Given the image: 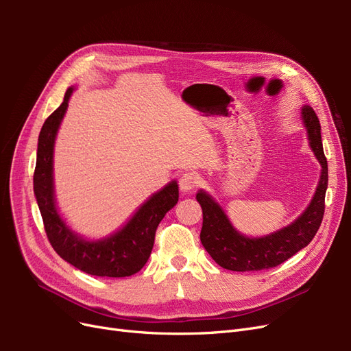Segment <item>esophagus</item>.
Returning <instances> with one entry per match:
<instances>
[{"mask_svg":"<svg viewBox=\"0 0 351 351\" xmlns=\"http://www.w3.org/2000/svg\"><path fill=\"white\" fill-rule=\"evenodd\" d=\"M200 176L195 171H187L184 174H182L178 180V186L182 189V192H190V190L196 189L200 184Z\"/></svg>","mask_w":351,"mask_h":351,"instance_id":"1","label":"esophagus"}]
</instances>
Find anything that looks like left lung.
Masks as SVG:
<instances>
[{"label": "left lung", "mask_w": 351, "mask_h": 351, "mask_svg": "<svg viewBox=\"0 0 351 351\" xmlns=\"http://www.w3.org/2000/svg\"><path fill=\"white\" fill-rule=\"evenodd\" d=\"M302 121L311 149L321 164V177L311 204L291 224L267 236H244L231 224L226 210L208 192L199 190L196 193V200L204 212L200 241L219 267L237 272L274 268L306 247L319 230L325 210L328 164L324 155L319 120L307 105L302 107Z\"/></svg>", "instance_id": "8db88e82"}]
</instances>
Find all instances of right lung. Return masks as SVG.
<instances>
[{
	"mask_svg": "<svg viewBox=\"0 0 351 351\" xmlns=\"http://www.w3.org/2000/svg\"><path fill=\"white\" fill-rule=\"evenodd\" d=\"M74 89L76 86L67 89L64 101L48 117L40 129L34 174L35 197L48 240L62 259L97 277H130L139 272L149 259L159 222L178 202V184L173 180L147 197L123 227L107 237L86 239L73 231L57 206L54 146Z\"/></svg>",
	"mask_w": 351,
	"mask_h": 351,
	"instance_id": "1",
	"label": "right lung"
}]
</instances>
